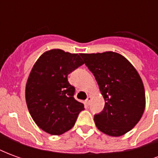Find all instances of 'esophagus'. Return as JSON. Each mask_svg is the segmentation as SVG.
I'll use <instances>...</instances> for the list:
<instances>
[{
  "mask_svg": "<svg viewBox=\"0 0 158 158\" xmlns=\"http://www.w3.org/2000/svg\"><path fill=\"white\" fill-rule=\"evenodd\" d=\"M91 99H92V97H91L90 96H89L88 97H87V99H86V104H87V105H89V103H90Z\"/></svg>",
  "mask_w": 158,
  "mask_h": 158,
  "instance_id": "1",
  "label": "esophagus"
}]
</instances>
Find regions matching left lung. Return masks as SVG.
<instances>
[{
  "instance_id": "8db88e82",
  "label": "left lung",
  "mask_w": 158,
  "mask_h": 158,
  "mask_svg": "<svg viewBox=\"0 0 158 158\" xmlns=\"http://www.w3.org/2000/svg\"><path fill=\"white\" fill-rule=\"evenodd\" d=\"M84 63L92 73L105 100L101 113L94 116L97 129L110 136L123 135L141 118L146 94L140 76L119 53H81Z\"/></svg>"
}]
</instances>
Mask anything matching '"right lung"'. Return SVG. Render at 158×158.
Segmentation results:
<instances>
[{
    "label": "right lung",
    "instance_id": "add662e5",
    "mask_svg": "<svg viewBox=\"0 0 158 158\" xmlns=\"http://www.w3.org/2000/svg\"><path fill=\"white\" fill-rule=\"evenodd\" d=\"M82 64L80 54L52 49L33 66L26 83V103L34 121L45 132L59 135L69 131L85 109L74 99L75 89L68 81L69 73Z\"/></svg>",
    "mask_w": 158,
    "mask_h": 158
}]
</instances>
